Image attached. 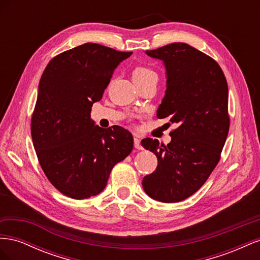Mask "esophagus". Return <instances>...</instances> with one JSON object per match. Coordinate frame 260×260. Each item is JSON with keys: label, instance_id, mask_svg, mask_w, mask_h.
Instances as JSON below:
<instances>
[{"label": "esophagus", "instance_id": "obj_1", "mask_svg": "<svg viewBox=\"0 0 260 260\" xmlns=\"http://www.w3.org/2000/svg\"><path fill=\"white\" fill-rule=\"evenodd\" d=\"M133 142H135V147L136 148L143 149V146H142V144H141V140L139 138H135V140H133Z\"/></svg>", "mask_w": 260, "mask_h": 260}]
</instances>
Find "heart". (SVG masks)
Listing matches in <instances>:
<instances>
[{
	"instance_id": "obj_1",
	"label": "heart",
	"mask_w": 260,
	"mask_h": 260,
	"mask_svg": "<svg viewBox=\"0 0 260 260\" xmlns=\"http://www.w3.org/2000/svg\"><path fill=\"white\" fill-rule=\"evenodd\" d=\"M151 76H156L153 70L146 67H137L132 73V80H141Z\"/></svg>"
}]
</instances>
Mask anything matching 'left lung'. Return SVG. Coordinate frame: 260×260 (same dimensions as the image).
I'll use <instances>...</instances> for the list:
<instances>
[{
	"instance_id": "left-lung-1",
	"label": "left lung",
	"mask_w": 260,
	"mask_h": 260,
	"mask_svg": "<svg viewBox=\"0 0 260 260\" xmlns=\"http://www.w3.org/2000/svg\"><path fill=\"white\" fill-rule=\"evenodd\" d=\"M145 54L161 60L166 69V91L157 117L169 118L177 128L167 145L142 140L158 160L142 185L149 198L177 203L198 191L219 161L230 125L228 83L214 59L186 43H171Z\"/></svg>"
}]
</instances>
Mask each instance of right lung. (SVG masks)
<instances>
[{"mask_svg": "<svg viewBox=\"0 0 260 260\" xmlns=\"http://www.w3.org/2000/svg\"><path fill=\"white\" fill-rule=\"evenodd\" d=\"M131 54L84 43L57 55L43 72L31 137L45 176L68 198L100 194L113 167L132 151L128 130L101 128L90 115L115 69Z\"/></svg>", "mask_w": 260, "mask_h": 260, "instance_id": "right-lung-1", "label": "right lung"}]
</instances>
